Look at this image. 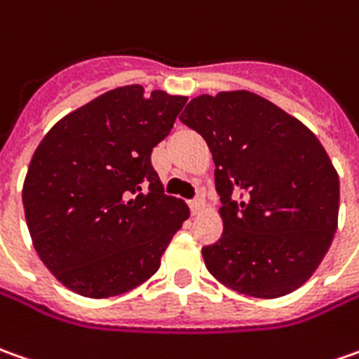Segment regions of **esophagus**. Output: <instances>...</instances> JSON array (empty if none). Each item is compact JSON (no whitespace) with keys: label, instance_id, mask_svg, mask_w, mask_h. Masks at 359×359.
Segmentation results:
<instances>
[{"label":"esophagus","instance_id":"obj_1","mask_svg":"<svg viewBox=\"0 0 359 359\" xmlns=\"http://www.w3.org/2000/svg\"><path fill=\"white\" fill-rule=\"evenodd\" d=\"M189 205H191V211H194V215H199V213H201V211L205 209V201H203L201 197H197V199H194V201H191Z\"/></svg>","mask_w":359,"mask_h":359}]
</instances>
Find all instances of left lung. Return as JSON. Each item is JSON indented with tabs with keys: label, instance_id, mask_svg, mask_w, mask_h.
Listing matches in <instances>:
<instances>
[{
	"label": "left lung",
	"instance_id": "obj_1",
	"mask_svg": "<svg viewBox=\"0 0 359 359\" xmlns=\"http://www.w3.org/2000/svg\"><path fill=\"white\" fill-rule=\"evenodd\" d=\"M180 120L208 142L223 235L201 249L219 283L255 298L294 292L338 227L340 180L300 120L249 90L201 95Z\"/></svg>",
	"mask_w": 359,
	"mask_h": 359
}]
</instances>
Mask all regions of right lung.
<instances>
[{"label": "right lung", "instance_id": "obj_1", "mask_svg": "<svg viewBox=\"0 0 359 359\" xmlns=\"http://www.w3.org/2000/svg\"><path fill=\"white\" fill-rule=\"evenodd\" d=\"M185 102L120 86L61 118L37 146L23 182L29 233L43 264L76 294L116 297L146 283L189 217L151 165Z\"/></svg>", "mask_w": 359, "mask_h": 359}]
</instances>
